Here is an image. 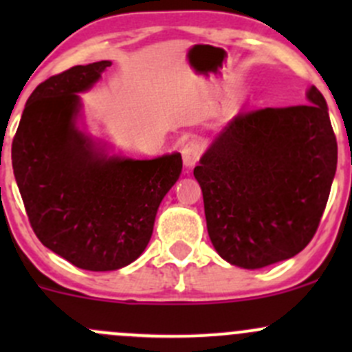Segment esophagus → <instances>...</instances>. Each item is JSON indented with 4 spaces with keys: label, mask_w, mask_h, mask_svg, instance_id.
<instances>
[{
    "label": "esophagus",
    "mask_w": 352,
    "mask_h": 352,
    "mask_svg": "<svg viewBox=\"0 0 352 352\" xmlns=\"http://www.w3.org/2000/svg\"><path fill=\"white\" fill-rule=\"evenodd\" d=\"M202 155V144L199 141L192 140L182 148V158H184V165L186 166H192L196 165Z\"/></svg>",
    "instance_id": "obj_1"
}]
</instances>
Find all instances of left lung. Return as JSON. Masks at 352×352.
<instances>
[{
    "mask_svg": "<svg viewBox=\"0 0 352 352\" xmlns=\"http://www.w3.org/2000/svg\"><path fill=\"white\" fill-rule=\"evenodd\" d=\"M242 112L194 168L208 233L230 264L261 269L300 254L314 239L337 168L327 104Z\"/></svg>",
    "mask_w": 352,
    "mask_h": 352,
    "instance_id": "obj_1",
    "label": "left lung"
}]
</instances>
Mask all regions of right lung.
<instances>
[{
  "instance_id": "1",
  "label": "right lung",
  "mask_w": 352,
  "mask_h": 352,
  "mask_svg": "<svg viewBox=\"0 0 352 352\" xmlns=\"http://www.w3.org/2000/svg\"><path fill=\"white\" fill-rule=\"evenodd\" d=\"M110 61L73 66L42 81L12 143V163L32 230L42 245L87 271L136 261L151 239L158 206L182 172L180 153L107 158L74 127L76 94Z\"/></svg>"
}]
</instances>
